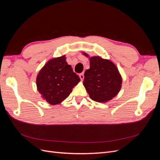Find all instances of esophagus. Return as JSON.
Wrapping results in <instances>:
<instances>
[{"label":"esophagus","mask_w":160,"mask_h":160,"mask_svg":"<svg viewBox=\"0 0 160 160\" xmlns=\"http://www.w3.org/2000/svg\"><path fill=\"white\" fill-rule=\"evenodd\" d=\"M79 77H80L81 80L83 81L84 79V73H83V72H81V73H80Z\"/></svg>","instance_id":"obj_1"}]
</instances>
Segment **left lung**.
Returning <instances> with one entry per match:
<instances>
[{
	"label": "left lung",
	"instance_id": "1",
	"mask_svg": "<svg viewBox=\"0 0 160 160\" xmlns=\"http://www.w3.org/2000/svg\"><path fill=\"white\" fill-rule=\"evenodd\" d=\"M122 83V77L112 62L99 57L90 58V68L85 72L83 84L92 100L100 103L111 100L118 93Z\"/></svg>",
	"mask_w": 160,
	"mask_h": 160
}]
</instances>
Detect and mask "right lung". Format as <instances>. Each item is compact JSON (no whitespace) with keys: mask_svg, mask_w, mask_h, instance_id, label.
Returning <instances> with one entry per match:
<instances>
[{"mask_svg":"<svg viewBox=\"0 0 160 160\" xmlns=\"http://www.w3.org/2000/svg\"><path fill=\"white\" fill-rule=\"evenodd\" d=\"M79 81V75L67 64L65 56H62L46 63L37 75V86L48 103L57 105L69 95Z\"/></svg>","mask_w":160,"mask_h":160,"instance_id":"1","label":"right lung"}]
</instances>
